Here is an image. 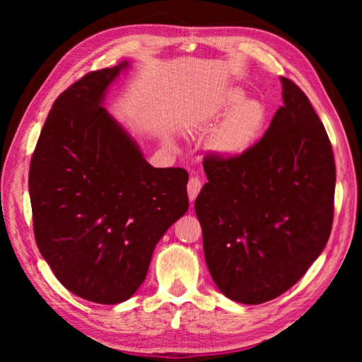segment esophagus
I'll return each mask as SVG.
<instances>
[{
  "instance_id": "esophagus-1",
  "label": "esophagus",
  "mask_w": 362,
  "mask_h": 362,
  "mask_svg": "<svg viewBox=\"0 0 362 362\" xmlns=\"http://www.w3.org/2000/svg\"><path fill=\"white\" fill-rule=\"evenodd\" d=\"M201 188H203V182L199 180V177H189L188 185H187L189 201L196 199V196H198V193L201 192Z\"/></svg>"
}]
</instances>
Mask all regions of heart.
Instances as JSON below:
<instances>
[{
  "label": "heart",
  "mask_w": 362,
  "mask_h": 362,
  "mask_svg": "<svg viewBox=\"0 0 362 362\" xmlns=\"http://www.w3.org/2000/svg\"><path fill=\"white\" fill-rule=\"evenodd\" d=\"M226 112L229 115L214 136L212 145L225 156L241 155L259 139L267 119V110L259 100H244L241 90H230L212 116L220 118Z\"/></svg>",
  "instance_id": "obj_1"
}]
</instances>
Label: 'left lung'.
<instances>
[{
  "instance_id": "left-lung-1",
  "label": "left lung",
  "mask_w": 362,
  "mask_h": 362,
  "mask_svg": "<svg viewBox=\"0 0 362 362\" xmlns=\"http://www.w3.org/2000/svg\"><path fill=\"white\" fill-rule=\"evenodd\" d=\"M284 105L240 156H206L194 201L207 268L246 305L273 300L303 276L332 230V145L308 97L281 78Z\"/></svg>"
}]
</instances>
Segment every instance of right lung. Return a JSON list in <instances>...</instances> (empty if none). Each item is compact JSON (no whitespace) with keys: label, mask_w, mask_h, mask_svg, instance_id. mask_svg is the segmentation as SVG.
Here are the masks:
<instances>
[{"label":"right lung","mask_w":362,"mask_h":362,"mask_svg":"<svg viewBox=\"0 0 362 362\" xmlns=\"http://www.w3.org/2000/svg\"><path fill=\"white\" fill-rule=\"evenodd\" d=\"M129 62L90 71L54 102L33 151L35 240L66 289L115 305L144 283L153 250L188 211V173L153 168L102 107Z\"/></svg>","instance_id":"obj_1"}]
</instances>
